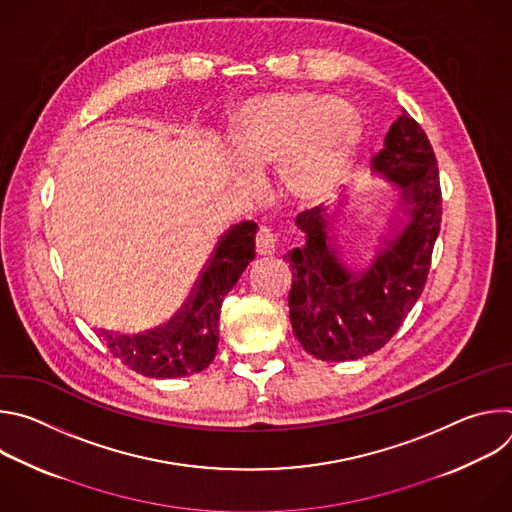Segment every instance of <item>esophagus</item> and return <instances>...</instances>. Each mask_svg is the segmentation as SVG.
Here are the masks:
<instances>
[{
    "label": "esophagus",
    "mask_w": 512,
    "mask_h": 512,
    "mask_svg": "<svg viewBox=\"0 0 512 512\" xmlns=\"http://www.w3.org/2000/svg\"><path fill=\"white\" fill-rule=\"evenodd\" d=\"M275 235L267 229V227H261L259 233H257V239H255V245H257V253L259 255H273L275 253Z\"/></svg>",
    "instance_id": "obj_1"
}]
</instances>
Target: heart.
I'll return each mask as SVG.
<instances>
[{
    "mask_svg": "<svg viewBox=\"0 0 512 512\" xmlns=\"http://www.w3.org/2000/svg\"><path fill=\"white\" fill-rule=\"evenodd\" d=\"M233 121L241 178L251 184L255 170L277 162L279 190L298 204L320 202L342 184L360 141L356 109L314 91L249 97Z\"/></svg>",
    "mask_w": 512,
    "mask_h": 512,
    "instance_id": "heart-1",
    "label": "heart"
}]
</instances>
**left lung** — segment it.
Here are the masks:
<instances>
[{"mask_svg": "<svg viewBox=\"0 0 512 512\" xmlns=\"http://www.w3.org/2000/svg\"><path fill=\"white\" fill-rule=\"evenodd\" d=\"M371 172L395 188L387 229L367 267L354 263L352 243L336 235L346 196L332 208L296 218L306 237L285 259L294 273L289 320L306 352L344 362L377 352L399 330L427 281L433 243L442 225L437 162L425 131L401 109Z\"/></svg>", "mask_w": 512, "mask_h": 512, "instance_id": "1", "label": "left lung"}]
</instances>
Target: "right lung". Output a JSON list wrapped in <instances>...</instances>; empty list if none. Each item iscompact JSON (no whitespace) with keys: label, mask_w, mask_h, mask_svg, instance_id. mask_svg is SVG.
I'll return each instance as SVG.
<instances>
[{"label":"right lung","mask_w":512,"mask_h":512,"mask_svg":"<svg viewBox=\"0 0 512 512\" xmlns=\"http://www.w3.org/2000/svg\"><path fill=\"white\" fill-rule=\"evenodd\" d=\"M255 223L235 225L218 241L190 302L166 326L143 334H109L103 340L135 373L150 379H178L204 371L216 356L218 318L225 296L255 259Z\"/></svg>","instance_id":"right-lung-1"}]
</instances>
